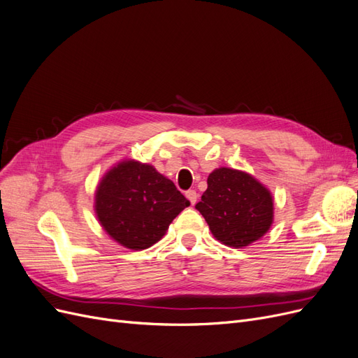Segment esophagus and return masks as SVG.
<instances>
[{
    "mask_svg": "<svg viewBox=\"0 0 358 358\" xmlns=\"http://www.w3.org/2000/svg\"><path fill=\"white\" fill-rule=\"evenodd\" d=\"M185 196H187V199L189 200V203H191V204H196L197 197H199L196 191H194V189H189V191H187V192H185Z\"/></svg>",
    "mask_w": 358,
    "mask_h": 358,
    "instance_id": "34e87169",
    "label": "esophagus"
}]
</instances>
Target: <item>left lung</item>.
Returning <instances> with one entry per match:
<instances>
[{"mask_svg":"<svg viewBox=\"0 0 358 358\" xmlns=\"http://www.w3.org/2000/svg\"><path fill=\"white\" fill-rule=\"evenodd\" d=\"M196 209L204 216L216 241L245 248L262 239L275 218L270 189L246 171L215 169Z\"/></svg>","mask_w":358,"mask_h":358,"instance_id":"8db88e82","label":"left lung"}]
</instances>
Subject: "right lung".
<instances>
[{"label":"right lung","instance_id":"add662e5","mask_svg":"<svg viewBox=\"0 0 358 358\" xmlns=\"http://www.w3.org/2000/svg\"><path fill=\"white\" fill-rule=\"evenodd\" d=\"M188 206L169 178L136 159H122L107 170L94 196V210L103 230L134 251L161 241L171 221Z\"/></svg>","mask_w":358,"mask_h":358}]
</instances>
